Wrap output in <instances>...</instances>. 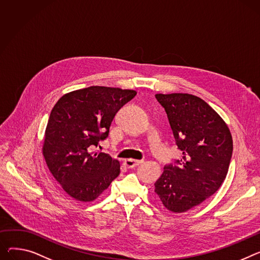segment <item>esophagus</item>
<instances>
[{"label":"esophagus","instance_id":"1","mask_svg":"<svg viewBox=\"0 0 260 260\" xmlns=\"http://www.w3.org/2000/svg\"><path fill=\"white\" fill-rule=\"evenodd\" d=\"M143 161H140V160H134V159H127L124 161V165L127 167V168H134L138 165H140Z\"/></svg>","mask_w":260,"mask_h":260}]
</instances>
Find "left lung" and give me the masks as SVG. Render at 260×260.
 Here are the masks:
<instances>
[{
    "label": "left lung",
    "mask_w": 260,
    "mask_h": 260,
    "mask_svg": "<svg viewBox=\"0 0 260 260\" xmlns=\"http://www.w3.org/2000/svg\"><path fill=\"white\" fill-rule=\"evenodd\" d=\"M176 144L183 152L154 183L165 208L183 213L214 194L226 179L233 151L230 129L203 99L186 93L157 94Z\"/></svg>",
    "instance_id": "obj_1"
}]
</instances>
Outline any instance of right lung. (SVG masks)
<instances>
[{
  "instance_id": "obj_1",
  "label": "right lung",
  "mask_w": 260,
  "mask_h": 260,
  "mask_svg": "<svg viewBox=\"0 0 260 260\" xmlns=\"http://www.w3.org/2000/svg\"><path fill=\"white\" fill-rule=\"evenodd\" d=\"M136 94L93 85L64 94L52 109L43 155L52 176L76 201L96 200L119 176V161L93 148L109 136L116 113Z\"/></svg>"
}]
</instances>
